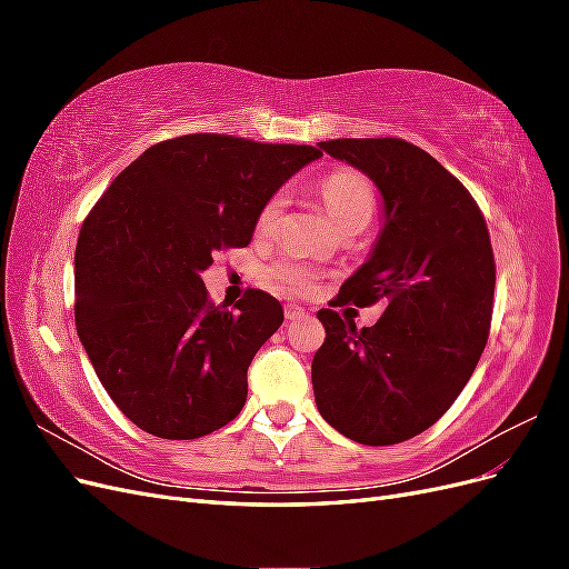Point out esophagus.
Wrapping results in <instances>:
<instances>
[{"mask_svg": "<svg viewBox=\"0 0 569 569\" xmlns=\"http://www.w3.org/2000/svg\"><path fill=\"white\" fill-rule=\"evenodd\" d=\"M308 313L303 311L301 306H295V303H287L284 306V318L289 320V322H299V320H303Z\"/></svg>", "mask_w": 569, "mask_h": 569, "instance_id": "obj_1", "label": "esophagus"}]
</instances>
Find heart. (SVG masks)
Returning <instances> with one entry per match:
<instances>
[{
  "instance_id": "b5f03b06",
  "label": "heart",
  "mask_w": 569,
  "mask_h": 569,
  "mask_svg": "<svg viewBox=\"0 0 569 569\" xmlns=\"http://www.w3.org/2000/svg\"><path fill=\"white\" fill-rule=\"evenodd\" d=\"M320 197L325 201V209L330 213L335 226L343 220L351 218H368L372 213L375 206V194L370 182L356 173V170H337V173L327 176L320 182ZM284 194H272L258 211L256 218V228L258 232H272L278 228L280 216L284 211ZM270 278L272 282L282 287L284 291H306L311 289L316 282V270L311 266H306L301 261H282L278 266L270 268Z\"/></svg>"
}]
</instances>
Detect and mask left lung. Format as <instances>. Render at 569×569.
Masks as SVG:
<instances>
[{
  "instance_id": "obj_1",
  "label": "left lung",
  "mask_w": 569,
  "mask_h": 569,
  "mask_svg": "<svg viewBox=\"0 0 569 569\" xmlns=\"http://www.w3.org/2000/svg\"><path fill=\"white\" fill-rule=\"evenodd\" d=\"M366 173L382 197V230L339 301L385 313L356 330L322 308L311 377L320 416L339 435L389 446L432 427L487 347L496 266L475 199L420 147L396 137L318 142Z\"/></svg>"
}]
</instances>
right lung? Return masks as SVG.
<instances>
[{
    "mask_svg": "<svg viewBox=\"0 0 569 569\" xmlns=\"http://www.w3.org/2000/svg\"><path fill=\"white\" fill-rule=\"evenodd\" d=\"M322 153L230 134L149 147L84 218L76 247V327L101 387L144 432L199 439L247 403V370L282 325L249 289L234 311L209 301L213 253L247 247L261 206Z\"/></svg>",
    "mask_w": 569,
    "mask_h": 569,
    "instance_id": "right-lung-1",
    "label": "right lung"
}]
</instances>
